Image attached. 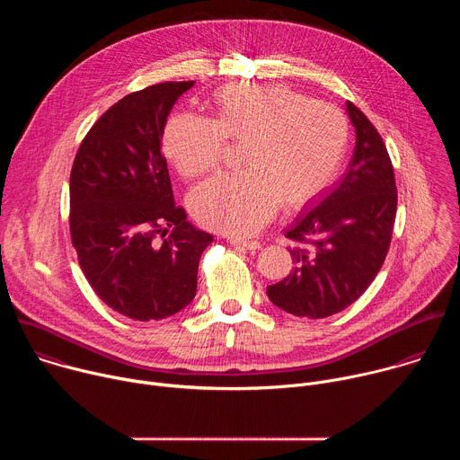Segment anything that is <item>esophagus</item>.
Here are the masks:
<instances>
[{
  "label": "esophagus",
  "instance_id": "1",
  "mask_svg": "<svg viewBox=\"0 0 460 460\" xmlns=\"http://www.w3.org/2000/svg\"><path fill=\"white\" fill-rule=\"evenodd\" d=\"M229 242L236 247H242V249H249V251H254L260 247V242L258 240H243V238H229Z\"/></svg>",
  "mask_w": 460,
  "mask_h": 460
}]
</instances>
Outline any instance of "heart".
Returning <instances> with one entry per match:
<instances>
[{"instance_id": "heart-1", "label": "heart", "mask_w": 460, "mask_h": 460, "mask_svg": "<svg viewBox=\"0 0 460 460\" xmlns=\"http://www.w3.org/2000/svg\"><path fill=\"white\" fill-rule=\"evenodd\" d=\"M349 127L332 103L280 87L231 84L213 96V118L172 116L164 149L180 174L196 178L218 167L224 139L242 144V172L217 176L190 194V213L206 227L249 234L279 202L300 209L330 185L346 155Z\"/></svg>"}]
</instances>
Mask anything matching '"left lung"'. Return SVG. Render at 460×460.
<instances>
[{
  "label": "left lung",
  "mask_w": 460,
  "mask_h": 460,
  "mask_svg": "<svg viewBox=\"0 0 460 460\" xmlns=\"http://www.w3.org/2000/svg\"><path fill=\"white\" fill-rule=\"evenodd\" d=\"M357 144L342 181L302 213L286 236L295 270L268 286L270 300L295 314L325 318L351 305L380 271L397 215L391 158L367 116L346 103Z\"/></svg>",
  "instance_id": "obj_1"
}]
</instances>
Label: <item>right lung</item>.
<instances>
[{"label":"right lung","instance_id":"1","mask_svg":"<svg viewBox=\"0 0 460 460\" xmlns=\"http://www.w3.org/2000/svg\"><path fill=\"white\" fill-rule=\"evenodd\" d=\"M192 85L165 82L127 94L89 128L73 164L69 227L80 268L111 309L133 320L183 309L213 242L174 204L162 153L167 116Z\"/></svg>","mask_w":460,"mask_h":460}]
</instances>
